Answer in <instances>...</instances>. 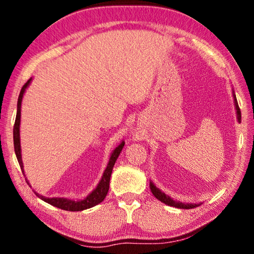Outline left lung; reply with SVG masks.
<instances>
[{"label": "left lung", "instance_id": "8db88e82", "mask_svg": "<svg viewBox=\"0 0 254 254\" xmlns=\"http://www.w3.org/2000/svg\"><path fill=\"white\" fill-rule=\"evenodd\" d=\"M234 96V103H235V109H236V114H238V121L241 122V110L239 107V104H238V101H236V96L235 94H233ZM150 189H151L152 194L154 195V197L156 198H158L160 201H162V203H165L166 205H169V206H174V207H177V208H184V209H190V208H194L196 207V204H184L182 203V201H176L174 199H171L169 196H167L165 192H161L159 189L154 186V185L152 183H150Z\"/></svg>", "mask_w": 254, "mask_h": 254}]
</instances>
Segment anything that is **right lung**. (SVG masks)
Returning <instances> with one entry per match:
<instances>
[{
	"label": "right lung",
	"instance_id": "right-lung-1",
	"mask_svg": "<svg viewBox=\"0 0 254 254\" xmlns=\"http://www.w3.org/2000/svg\"><path fill=\"white\" fill-rule=\"evenodd\" d=\"M30 81H31V78H30L27 81V83H25L22 86V88H21L20 95H19V98H18V111H16V118H15L14 127H13L14 151H15V154H16V158H18V161H19V165L21 167V170H23V163H22V159H21V147H20L21 102H22L24 91H25V88L28 87ZM123 147H124V141L119 145V147L115 148L113 152H112V156L110 158L109 165H107L104 174H103V177L101 179V182L98 183L97 187L94 189V190L87 197H86L85 199L75 201V200H71V199H68V198H47V197L41 196L36 191H34V194H36L42 200H45L46 203L53 205V206H55V207L62 208L64 210H69V212H79V210L91 208V207H93V206L100 204L101 201L104 200V198L107 195V191H109L110 178H111V175H112V170H113L114 163H115V161H117L119 154L121 153Z\"/></svg>",
	"mask_w": 254,
	"mask_h": 254
}]
</instances>
